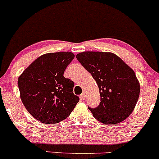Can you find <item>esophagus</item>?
<instances>
[{
    "label": "esophagus",
    "instance_id": "34e87169",
    "mask_svg": "<svg viewBox=\"0 0 159 159\" xmlns=\"http://www.w3.org/2000/svg\"><path fill=\"white\" fill-rule=\"evenodd\" d=\"M85 98H86L85 92H83V93H82L81 94V98L82 100H84V99H85Z\"/></svg>",
    "mask_w": 159,
    "mask_h": 159
}]
</instances>
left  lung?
<instances>
[{
	"label": "left lung",
	"instance_id": "8db88e82",
	"mask_svg": "<svg viewBox=\"0 0 159 159\" xmlns=\"http://www.w3.org/2000/svg\"><path fill=\"white\" fill-rule=\"evenodd\" d=\"M77 60L92 75L99 90L98 107H88L96 120L117 124L132 113L140 95V84L132 68L111 52H84Z\"/></svg>",
	"mask_w": 159,
	"mask_h": 159
}]
</instances>
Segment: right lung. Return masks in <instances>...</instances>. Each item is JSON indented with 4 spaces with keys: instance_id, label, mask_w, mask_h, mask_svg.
<instances>
[{
    "instance_id": "1",
    "label": "right lung",
    "mask_w": 159,
    "mask_h": 159,
    "mask_svg": "<svg viewBox=\"0 0 159 159\" xmlns=\"http://www.w3.org/2000/svg\"><path fill=\"white\" fill-rule=\"evenodd\" d=\"M69 52L48 53L39 57L19 76L20 97L35 119L53 124L65 120L79 101L74 82L63 76L74 59Z\"/></svg>"
}]
</instances>
